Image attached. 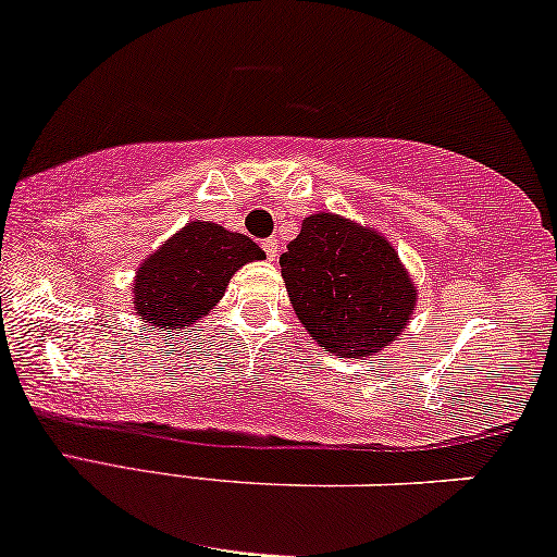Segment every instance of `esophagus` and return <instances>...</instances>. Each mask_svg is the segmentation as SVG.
<instances>
[{
  "instance_id": "34e87169",
  "label": "esophagus",
  "mask_w": 557,
  "mask_h": 557,
  "mask_svg": "<svg viewBox=\"0 0 557 557\" xmlns=\"http://www.w3.org/2000/svg\"><path fill=\"white\" fill-rule=\"evenodd\" d=\"M263 250H265V258H269V261H276V256H278V240H276V237H269V240H263Z\"/></svg>"
}]
</instances>
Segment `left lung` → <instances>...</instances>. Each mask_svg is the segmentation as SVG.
<instances>
[{"instance_id": "left-lung-1", "label": "left lung", "mask_w": 557, "mask_h": 557, "mask_svg": "<svg viewBox=\"0 0 557 557\" xmlns=\"http://www.w3.org/2000/svg\"><path fill=\"white\" fill-rule=\"evenodd\" d=\"M278 265L301 327L337 358L381 352L417 309L420 288L388 237L343 214L305 216Z\"/></svg>"}]
</instances>
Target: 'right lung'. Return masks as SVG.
Returning a JSON list of instances; mask_svg holds the SVG:
<instances>
[{
    "label": "right lung",
    "instance_id": "1",
    "mask_svg": "<svg viewBox=\"0 0 557 557\" xmlns=\"http://www.w3.org/2000/svg\"><path fill=\"white\" fill-rule=\"evenodd\" d=\"M263 258L248 235L205 220L186 222L137 265L133 312L150 330H189L212 312L245 263Z\"/></svg>",
    "mask_w": 557,
    "mask_h": 557
}]
</instances>
